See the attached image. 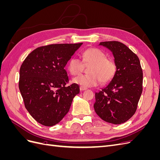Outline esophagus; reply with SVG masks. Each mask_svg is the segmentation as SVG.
<instances>
[{"label": "esophagus", "mask_w": 160, "mask_h": 160, "mask_svg": "<svg viewBox=\"0 0 160 160\" xmlns=\"http://www.w3.org/2000/svg\"><path fill=\"white\" fill-rule=\"evenodd\" d=\"M87 89V88H85V87L83 86H80V90L81 91H85Z\"/></svg>", "instance_id": "esophagus-1"}]
</instances>
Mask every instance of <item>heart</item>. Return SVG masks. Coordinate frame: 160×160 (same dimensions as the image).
I'll return each mask as SVG.
<instances>
[{
    "label": "heart",
    "mask_w": 160,
    "mask_h": 160,
    "mask_svg": "<svg viewBox=\"0 0 160 160\" xmlns=\"http://www.w3.org/2000/svg\"><path fill=\"white\" fill-rule=\"evenodd\" d=\"M85 65H90L88 75H79L72 79L73 83L85 88L98 85L99 81L106 84L113 79L117 72L115 62L107 58L105 53L97 48H90L81 54ZM77 57H72L67 64V69L72 75L80 73L84 65Z\"/></svg>",
    "instance_id": "1"
}]
</instances>
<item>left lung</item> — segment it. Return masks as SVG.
I'll return each instance as SVG.
<instances>
[{"label": "left lung", "instance_id": "8db88e82", "mask_svg": "<svg viewBox=\"0 0 160 160\" xmlns=\"http://www.w3.org/2000/svg\"><path fill=\"white\" fill-rule=\"evenodd\" d=\"M113 55L117 72L109 83L95 93V113L106 122L121 124L132 117L142 93L143 72L138 57L118 41L101 42Z\"/></svg>", "mask_w": 160, "mask_h": 160}]
</instances>
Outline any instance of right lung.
Instances as JSON below:
<instances>
[{
	"mask_svg": "<svg viewBox=\"0 0 160 160\" xmlns=\"http://www.w3.org/2000/svg\"><path fill=\"white\" fill-rule=\"evenodd\" d=\"M83 43L53 44L37 48L28 55L19 71V90L32 117L45 126L59 123L69 111L79 85L66 87L65 67Z\"/></svg>",
	"mask_w": 160,
	"mask_h": 160,
	"instance_id": "add662e5",
	"label": "right lung"
}]
</instances>
